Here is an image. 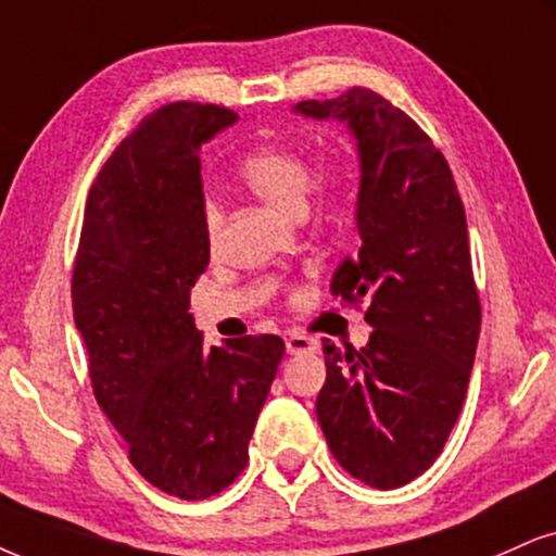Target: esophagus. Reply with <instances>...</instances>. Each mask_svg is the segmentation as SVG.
<instances>
[{
  "mask_svg": "<svg viewBox=\"0 0 556 556\" xmlns=\"http://www.w3.org/2000/svg\"><path fill=\"white\" fill-rule=\"evenodd\" d=\"M286 351L291 355H301V353H312L317 351V342L312 338H306V334H289L286 338Z\"/></svg>",
  "mask_w": 556,
  "mask_h": 556,
  "instance_id": "esophagus-1",
  "label": "esophagus"
}]
</instances>
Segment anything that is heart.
<instances>
[{
	"mask_svg": "<svg viewBox=\"0 0 556 556\" xmlns=\"http://www.w3.org/2000/svg\"><path fill=\"white\" fill-rule=\"evenodd\" d=\"M239 177L252 193L270 203L273 208L296 214L304 203V193L309 188V162L293 147L283 143H265L252 149L239 164ZM205 235L214 237L218 229V211L214 203L203 211Z\"/></svg>",
	"mask_w": 556,
	"mask_h": 556,
	"instance_id": "obj_1",
	"label": "heart"
}]
</instances>
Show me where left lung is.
Segmentation results:
<instances>
[{"instance_id": "obj_1", "label": "left lung", "mask_w": 556, "mask_h": 556, "mask_svg": "<svg viewBox=\"0 0 556 556\" xmlns=\"http://www.w3.org/2000/svg\"><path fill=\"white\" fill-rule=\"evenodd\" d=\"M293 113L338 121L358 154L355 252L332 293L368 301L371 340L325 345L317 417L340 467L394 490L433 467L467 396L479 340L464 203L443 154L371 89L306 100Z\"/></svg>"}]
</instances>
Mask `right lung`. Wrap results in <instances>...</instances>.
<instances>
[{
    "mask_svg": "<svg viewBox=\"0 0 556 556\" xmlns=\"http://www.w3.org/2000/svg\"><path fill=\"white\" fill-rule=\"evenodd\" d=\"M237 113L173 102L141 118L87 195L72 301L98 404L139 475L203 500L247 464L286 345L247 334L203 345L190 289L205 270L201 147Z\"/></svg>",
    "mask_w": 556,
    "mask_h": 556,
    "instance_id": "add662e5",
    "label": "right lung"
}]
</instances>
